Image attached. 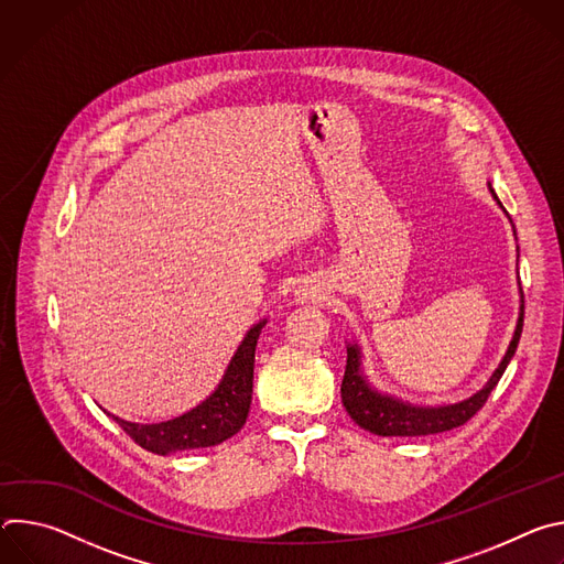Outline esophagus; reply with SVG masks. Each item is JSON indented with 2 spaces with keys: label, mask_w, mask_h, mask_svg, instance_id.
I'll list each match as a JSON object with an SVG mask.
<instances>
[{
  "label": "esophagus",
  "mask_w": 564,
  "mask_h": 564,
  "mask_svg": "<svg viewBox=\"0 0 564 564\" xmlns=\"http://www.w3.org/2000/svg\"><path fill=\"white\" fill-rule=\"evenodd\" d=\"M294 299H296V303H310V301H318V299H321V290H318L316 285H310V283H305V285H301V288L294 292Z\"/></svg>",
  "instance_id": "34e87169"
}]
</instances>
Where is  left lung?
Returning <instances> with one entry per match:
<instances>
[{"label": "left lung", "instance_id": "obj_1", "mask_svg": "<svg viewBox=\"0 0 564 564\" xmlns=\"http://www.w3.org/2000/svg\"><path fill=\"white\" fill-rule=\"evenodd\" d=\"M489 192L496 198V203L502 207L500 198L496 196L491 183ZM505 209V207H502ZM522 321H524V294L520 288V312L516 321L513 339L489 377V381L481 386L475 394L457 401V404H444V406H420L411 404V401L399 399L394 394L377 390L364 368H361V346L357 341H348V361H346V375L341 381V401L348 411V415L359 424L364 431L381 437H420V435H435L451 429H457L466 424L481 406L487 404L491 390L498 386L500 377L505 375L511 357L516 355L520 335H522Z\"/></svg>", "mask_w": 564, "mask_h": 564}]
</instances>
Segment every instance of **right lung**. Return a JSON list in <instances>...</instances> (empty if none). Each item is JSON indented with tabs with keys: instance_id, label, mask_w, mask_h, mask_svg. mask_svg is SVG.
Instances as JSON below:
<instances>
[{
	"instance_id": "add662e5",
	"label": "right lung",
	"mask_w": 564,
	"mask_h": 564,
	"mask_svg": "<svg viewBox=\"0 0 564 564\" xmlns=\"http://www.w3.org/2000/svg\"><path fill=\"white\" fill-rule=\"evenodd\" d=\"M268 318L254 324L248 335L236 348L229 366L214 388V392L203 399L192 411L155 424H138L120 420L111 413L116 424L144 451L155 455H172L178 451H194L216 446L243 429L254 388V352L261 330L265 328Z\"/></svg>"
}]
</instances>
